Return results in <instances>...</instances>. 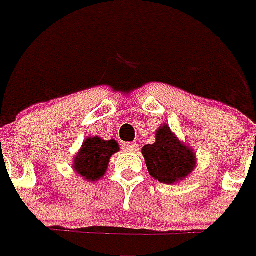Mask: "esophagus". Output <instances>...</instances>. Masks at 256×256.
<instances>
[{
  "mask_svg": "<svg viewBox=\"0 0 256 256\" xmlns=\"http://www.w3.org/2000/svg\"><path fill=\"white\" fill-rule=\"evenodd\" d=\"M122 150H124V152H138V144L126 142V144H122Z\"/></svg>",
  "mask_w": 256,
  "mask_h": 256,
  "instance_id": "34e87169",
  "label": "esophagus"
}]
</instances>
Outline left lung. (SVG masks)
Returning <instances> with one entry per match:
<instances>
[{
	"label": "left lung",
	"mask_w": 256,
	"mask_h": 256,
	"mask_svg": "<svg viewBox=\"0 0 256 256\" xmlns=\"http://www.w3.org/2000/svg\"><path fill=\"white\" fill-rule=\"evenodd\" d=\"M142 154L148 174L166 184L183 180L196 166L194 152L182 144L166 124L156 130V144L144 146Z\"/></svg>",
	"instance_id": "8db88e82"
}]
</instances>
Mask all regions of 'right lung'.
Wrapping results in <instances>:
<instances>
[{
  "label": "right lung",
  "mask_w": 256,
  "mask_h": 256,
  "mask_svg": "<svg viewBox=\"0 0 256 256\" xmlns=\"http://www.w3.org/2000/svg\"><path fill=\"white\" fill-rule=\"evenodd\" d=\"M116 152H120V144H116V140H100V136H88L74 158V171L86 180H98L104 175L110 158Z\"/></svg>",
  "instance_id": "1"
}]
</instances>
